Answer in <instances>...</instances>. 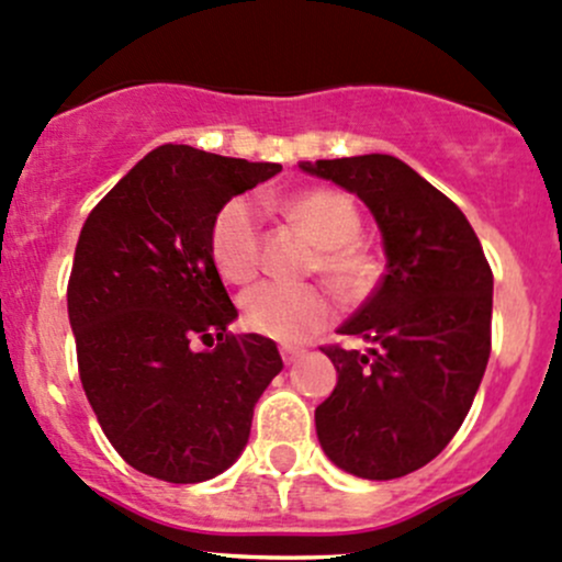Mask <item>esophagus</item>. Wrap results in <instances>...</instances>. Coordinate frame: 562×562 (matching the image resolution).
<instances>
[{
  "label": "esophagus",
  "instance_id": "34e87169",
  "mask_svg": "<svg viewBox=\"0 0 562 562\" xmlns=\"http://www.w3.org/2000/svg\"><path fill=\"white\" fill-rule=\"evenodd\" d=\"M280 356H282V360H285L288 366H291V363H296L301 356H304V350H299V347H282Z\"/></svg>",
  "mask_w": 562,
  "mask_h": 562
}]
</instances>
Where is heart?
Here are the masks:
<instances>
[{"instance_id": "obj_1", "label": "heart", "mask_w": 562, "mask_h": 562, "mask_svg": "<svg viewBox=\"0 0 562 562\" xmlns=\"http://www.w3.org/2000/svg\"><path fill=\"white\" fill-rule=\"evenodd\" d=\"M282 212L306 228L321 245L317 271L345 296L358 299L374 288L380 258L358 239L360 212L347 193L334 188H306L282 204ZM261 215L250 199H232L217 210L210 228V256L228 282H250L261 269ZM336 301L323 285L261 282L241 296V323L252 334L277 341H304L326 328Z\"/></svg>"}]
</instances>
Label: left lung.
<instances>
[{
  "instance_id": "8db88e82",
  "label": "left lung",
  "mask_w": 562,
  "mask_h": 562,
  "mask_svg": "<svg viewBox=\"0 0 562 562\" xmlns=\"http://www.w3.org/2000/svg\"><path fill=\"white\" fill-rule=\"evenodd\" d=\"M371 210L387 271L339 334L369 350L321 347L334 393L315 409L317 439L339 469L398 480L436 458L469 415L487 369L493 271L474 228L395 156L304 161Z\"/></svg>"
}]
</instances>
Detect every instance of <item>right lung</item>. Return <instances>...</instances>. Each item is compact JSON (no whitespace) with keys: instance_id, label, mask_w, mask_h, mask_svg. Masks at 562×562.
<instances>
[{"instance_id":"1","label":"right lung","mask_w":562,"mask_h":562,"mask_svg":"<svg viewBox=\"0 0 562 562\" xmlns=\"http://www.w3.org/2000/svg\"><path fill=\"white\" fill-rule=\"evenodd\" d=\"M280 169L161 145L82 226L67 288L80 382L110 445L142 474H223L282 371L274 341L228 334L236 306L210 256L217 210Z\"/></svg>"}]
</instances>
